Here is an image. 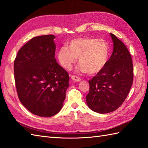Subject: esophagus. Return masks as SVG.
<instances>
[{
  "label": "esophagus",
  "mask_w": 148,
  "mask_h": 148,
  "mask_svg": "<svg viewBox=\"0 0 148 148\" xmlns=\"http://www.w3.org/2000/svg\"><path fill=\"white\" fill-rule=\"evenodd\" d=\"M71 79L72 81H75V82H79V81L81 80L79 77L76 76H71Z\"/></svg>",
  "instance_id": "34e87169"
}]
</instances>
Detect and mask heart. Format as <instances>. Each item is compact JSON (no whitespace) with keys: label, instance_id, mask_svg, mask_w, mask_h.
Masks as SVG:
<instances>
[{"label":"heart","instance_id":"obj_1","mask_svg":"<svg viewBox=\"0 0 148 148\" xmlns=\"http://www.w3.org/2000/svg\"><path fill=\"white\" fill-rule=\"evenodd\" d=\"M109 54V45L104 40L80 37L72 40L67 44V47H62L56 55L58 62L64 68L71 69L78 58V70L94 74L105 67Z\"/></svg>","mask_w":148,"mask_h":148}]
</instances>
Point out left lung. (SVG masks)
<instances>
[{
	"label": "left lung",
	"instance_id": "left-lung-1",
	"mask_svg": "<svg viewBox=\"0 0 148 148\" xmlns=\"http://www.w3.org/2000/svg\"><path fill=\"white\" fill-rule=\"evenodd\" d=\"M113 51L105 67L89 81L86 103L93 111L105 114L115 111L129 93L134 79L132 59L123 42L110 34Z\"/></svg>",
	"mask_w": 148,
	"mask_h": 148
}]
</instances>
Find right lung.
<instances>
[{
    "instance_id": "1",
    "label": "right lung",
    "mask_w": 148,
    "mask_h": 148,
    "mask_svg": "<svg viewBox=\"0 0 148 148\" xmlns=\"http://www.w3.org/2000/svg\"><path fill=\"white\" fill-rule=\"evenodd\" d=\"M55 36L31 39L19 50L14 62L18 98L32 114L51 117L60 111L69 86V76L55 58Z\"/></svg>"
}]
</instances>
